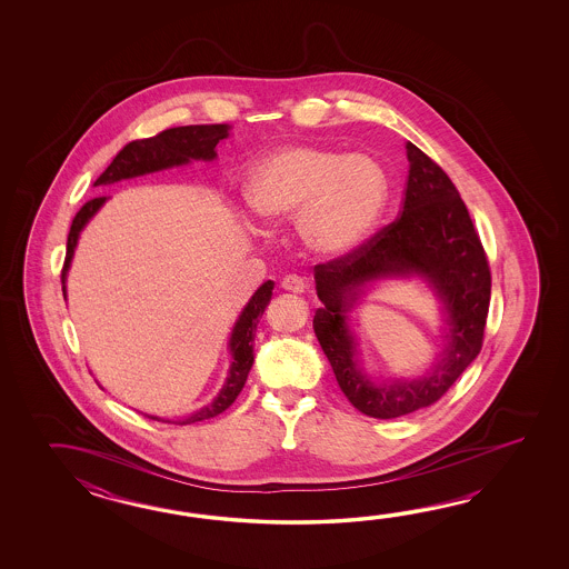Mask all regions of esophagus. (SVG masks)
Here are the masks:
<instances>
[{
  "label": "esophagus",
  "mask_w": 569,
  "mask_h": 569,
  "mask_svg": "<svg viewBox=\"0 0 569 569\" xmlns=\"http://www.w3.org/2000/svg\"><path fill=\"white\" fill-rule=\"evenodd\" d=\"M280 287L289 292H295V295H301L307 289V282L299 274H287L284 279L280 280Z\"/></svg>",
  "instance_id": "34e87169"
}]
</instances>
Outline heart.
Segmentation results:
<instances>
[{
    "label": "heart",
    "mask_w": 569,
    "mask_h": 569,
    "mask_svg": "<svg viewBox=\"0 0 569 569\" xmlns=\"http://www.w3.org/2000/svg\"><path fill=\"white\" fill-rule=\"evenodd\" d=\"M388 199L387 172L363 154L287 146L256 164L246 201L267 223L295 218L315 254H348L370 236Z\"/></svg>",
    "instance_id": "heart-1"
}]
</instances>
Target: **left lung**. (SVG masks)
I'll list each match as a JSON object with an SVG mask.
<instances>
[{
    "instance_id": "8db88e82",
    "label": "left lung",
    "mask_w": 569,
    "mask_h": 569,
    "mask_svg": "<svg viewBox=\"0 0 569 569\" xmlns=\"http://www.w3.org/2000/svg\"><path fill=\"white\" fill-rule=\"evenodd\" d=\"M409 177L399 218L372 238L315 267V336L341 392L358 411L397 419L441 399L480 353L490 305V267L468 207L448 172L417 146L407 144ZM423 276L449 311V350L433 373L395 386L370 383L355 366L345 311L366 281L385 276Z\"/></svg>"
}]
</instances>
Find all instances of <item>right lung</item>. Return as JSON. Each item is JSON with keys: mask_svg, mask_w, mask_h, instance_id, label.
Instances as JSON below:
<instances>
[{"mask_svg": "<svg viewBox=\"0 0 569 569\" xmlns=\"http://www.w3.org/2000/svg\"><path fill=\"white\" fill-rule=\"evenodd\" d=\"M230 126L226 123H211V126H179V128H169L162 132L152 136V138H142V140H132L121 148L116 158L111 160L108 169L99 174L97 184H108V182L121 181V179H132L138 174L154 172V170L169 169L177 164H184L189 160H213L216 158V146L219 140L228 138ZM106 203V197H96L87 201L86 206L77 211V216L71 223V231L67 238V256L61 270V282L64 284L67 270L73 258L74 246L79 240V233L86 228L87 221L96 216L97 209ZM274 282L268 280L260 289L256 290L254 297L246 305L238 323L233 327V333L230 339L231 358L233 362L230 366V375L223 388L219 390L218 397L213 402H209L203 409L193 412L191 417L182 419L177 425H191L197 421H206L211 417H218L219 412L226 411L238 395L242 392L248 372L254 363V336L258 319L264 313L270 297H272ZM64 292V289H62ZM157 419V417H148ZM158 421V419H157Z\"/></svg>", "mask_w": 569, "mask_h": 569, "instance_id": "right-lung-1", "label": "right lung"}]
</instances>
